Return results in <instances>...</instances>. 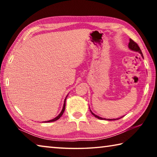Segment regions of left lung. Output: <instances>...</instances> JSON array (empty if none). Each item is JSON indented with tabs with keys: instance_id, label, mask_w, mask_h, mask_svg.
Masks as SVG:
<instances>
[{
	"instance_id": "8db88e82",
	"label": "left lung",
	"mask_w": 157,
	"mask_h": 157,
	"mask_svg": "<svg viewBox=\"0 0 157 157\" xmlns=\"http://www.w3.org/2000/svg\"><path fill=\"white\" fill-rule=\"evenodd\" d=\"M128 46H129V48L131 49L132 50H134V51H136V52H139L140 54L142 55V57H143V53H142L141 50H140L139 46H138V44L136 43V42L133 41L132 39H129V43ZM90 111H91V110H90ZM91 113L93 114V115H94V116L95 117V118H98V119H101V120H102V119H103V120L114 121V120H118V118H116V119H106V118H101V117H100V116H98L97 115H95V114L93 113L91 111Z\"/></svg>"
}]
</instances>
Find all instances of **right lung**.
<instances>
[{
  "label": "right lung",
  "instance_id": "add662e5",
  "mask_svg": "<svg viewBox=\"0 0 157 157\" xmlns=\"http://www.w3.org/2000/svg\"><path fill=\"white\" fill-rule=\"evenodd\" d=\"M66 98H67V96H66ZM66 98H65V100H64V103H63V109H62V111H61V113L59 114V115H58L56 118H53L52 120H50V121H45V123H50V122H54V121H57V120H58V119H59L61 116H62V114L63 113V112H64V110H65V107H66Z\"/></svg>",
  "mask_w": 157,
  "mask_h": 157
}]
</instances>
